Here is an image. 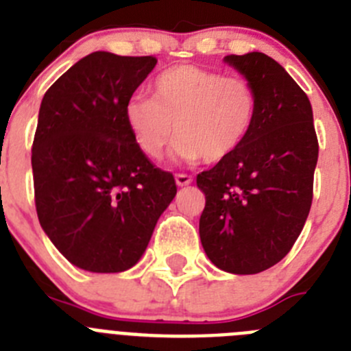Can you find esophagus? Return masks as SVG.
Here are the masks:
<instances>
[{
    "mask_svg": "<svg viewBox=\"0 0 351 351\" xmlns=\"http://www.w3.org/2000/svg\"><path fill=\"white\" fill-rule=\"evenodd\" d=\"M176 182H178V186H188L193 182V178L188 173H176Z\"/></svg>",
    "mask_w": 351,
    "mask_h": 351,
    "instance_id": "esophagus-1",
    "label": "esophagus"
}]
</instances>
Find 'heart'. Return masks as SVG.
Here are the masks:
<instances>
[{"label": "heart", "instance_id": "obj_1", "mask_svg": "<svg viewBox=\"0 0 351 351\" xmlns=\"http://www.w3.org/2000/svg\"><path fill=\"white\" fill-rule=\"evenodd\" d=\"M256 112L258 95L250 80L195 64L161 71L151 98L133 96L125 105L126 125L142 153L161 158L176 130V156L206 163L232 156L253 130Z\"/></svg>", "mask_w": 351, "mask_h": 351}]
</instances>
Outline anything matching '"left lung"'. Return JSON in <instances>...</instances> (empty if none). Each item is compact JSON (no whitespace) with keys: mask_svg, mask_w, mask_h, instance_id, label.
Here are the masks:
<instances>
[{"mask_svg":"<svg viewBox=\"0 0 351 351\" xmlns=\"http://www.w3.org/2000/svg\"><path fill=\"white\" fill-rule=\"evenodd\" d=\"M256 89L258 112L244 144L197 176L206 195L200 241L210 262L256 274L288 255L308 219L318 138L306 93L267 54L226 56Z\"/></svg>","mask_w":351,"mask_h":351,"instance_id":"8db88e82","label":"left lung"}]
</instances>
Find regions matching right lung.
<instances>
[{"label":"right lung","mask_w":351,"mask_h":351,"mask_svg":"<svg viewBox=\"0 0 351 351\" xmlns=\"http://www.w3.org/2000/svg\"><path fill=\"white\" fill-rule=\"evenodd\" d=\"M153 56L93 52L43 96L31 167L40 225L61 255L89 272H123L144 255L178 186L147 160L125 105Z\"/></svg>","instance_id":"right-lung-1"}]
</instances>
